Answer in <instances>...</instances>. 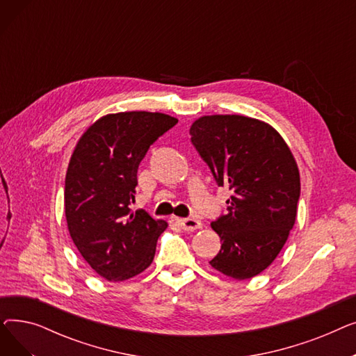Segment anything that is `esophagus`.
I'll list each match as a JSON object with an SVG mask.
<instances>
[{
  "label": "esophagus",
  "instance_id": "34e87169",
  "mask_svg": "<svg viewBox=\"0 0 356 356\" xmlns=\"http://www.w3.org/2000/svg\"><path fill=\"white\" fill-rule=\"evenodd\" d=\"M177 223L184 231H196L202 228V222L196 218H180L177 219Z\"/></svg>",
  "mask_w": 356,
  "mask_h": 356
}]
</instances>
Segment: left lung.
Here are the masks:
<instances>
[{
    "label": "left lung",
    "mask_w": 356,
    "mask_h": 356,
    "mask_svg": "<svg viewBox=\"0 0 356 356\" xmlns=\"http://www.w3.org/2000/svg\"><path fill=\"white\" fill-rule=\"evenodd\" d=\"M192 143L218 186H228V213L211 223L220 250L209 264L235 280L263 273L294 227L300 173L290 147L270 124L244 115H204Z\"/></svg>",
    "instance_id": "1"
}]
</instances>
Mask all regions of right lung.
<instances>
[{
  "mask_svg": "<svg viewBox=\"0 0 356 356\" xmlns=\"http://www.w3.org/2000/svg\"><path fill=\"white\" fill-rule=\"evenodd\" d=\"M177 118L161 112L108 114L86 128L65 179V215L73 244L108 282H124L153 263L167 222L133 212L137 170L147 149Z\"/></svg>",
  "mask_w": 356,
  "mask_h": 356,
  "instance_id": "1",
  "label": "right lung"
}]
</instances>
